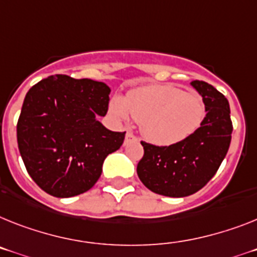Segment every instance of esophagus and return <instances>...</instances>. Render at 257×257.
I'll return each mask as SVG.
<instances>
[{
    "label": "esophagus",
    "mask_w": 257,
    "mask_h": 257,
    "mask_svg": "<svg viewBox=\"0 0 257 257\" xmlns=\"http://www.w3.org/2000/svg\"><path fill=\"white\" fill-rule=\"evenodd\" d=\"M136 141H137V137H136L132 132H126V136H125V140H124L125 145H128L129 142H136Z\"/></svg>",
    "instance_id": "1"
}]
</instances>
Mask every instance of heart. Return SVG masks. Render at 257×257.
<instances>
[{
	"label": "heart",
	"instance_id": "1",
	"mask_svg": "<svg viewBox=\"0 0 257 257\" xmlns=\"http://www.w3.org/2000/svg\"><path fill=\"white\" fill-rule=\"evenodd\" d=\"M109 108L120 120L132 116L140 122L142 136L159 146H171L189 139L206 116L201 96L172 85L137 87L124 99H112Z\"/></svg>",
	"mask_w": 257,
	"mask_h": 257
}]
</instances>
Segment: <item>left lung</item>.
Here are the masks:
<instances>
[{
    "label": "left lung",
    "instance_id": "1",
    "mask_svg": "<svg viewBox=\"0 0 257 257\" xmlns=\"http://www.w3.org/2000/svg\"><path fill=\"white\" fill-rule=\"evenodd\" d=\"M191 85L202 96L206 116L189 139L171 146L141 141L144 157L137 175L146 188L169 197L193 195L215 175L231 142L230 105L223 94L204 81Z\"/></svg>",
    "mask_w": 257,
    "mask_h": 257
}]
</instances>
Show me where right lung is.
Returning a JSON list of instances; mask_svg holds the SVG:
<instances>
[{
	"label": "right lung",
	"instance_id": "right-lung-1",
	"mask_svg": "<svg viewBox=\"0 0 257 257\" xmlns=\"http://www.w3.org/2000/svg\"><path fill=\"white\" fill-rule=\"evenodd\" d=\"M109 92L103 82L56 74L26 94L17 124L19 153L32 180L51 196L92 188L105 157L122 145L125 132L98 120L108 111Z\"/></svg>",
	"mask_w": 257,
	"mask_h": 257
}]
</instances>
